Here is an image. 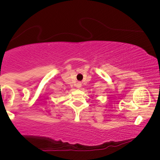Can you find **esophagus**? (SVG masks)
<instances>
[{
  "label": "esophagus",
  "mask_w": 160,
  "mask_h": 160,
  "mask_svg": "<svg viewBox=\"0 0 160 160\" xmlns=\"http://www.w3.org/2000/svg\"><path fill=\"white\" fill-rule=\"evenodd\" d=\"M82 87V83L80 82H77V84H76V87H78V88H80V87Z\"/></svg>",
  "instance_id": "obj_1"
}]
</instances>
